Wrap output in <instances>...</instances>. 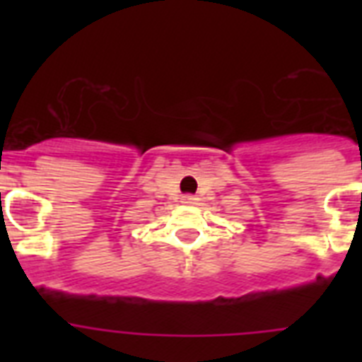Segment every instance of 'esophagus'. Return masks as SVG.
<instances>
[{
    "label": "esophagus",
    "instance_id": "1",
    "mask_svg": "<svg viewBox=\"0 0 362 362\" xmlns=\"http://www.w3.org/2000/svg\"><path fill=\"white\" fill-rule=\"evenodd\" d=\"M195 201H197V197H195V195H184V197H182V203L184 204H193Z\"/></svg>",
    "mask_w": 362,
    "mask_h": 362
}]
</instances>
